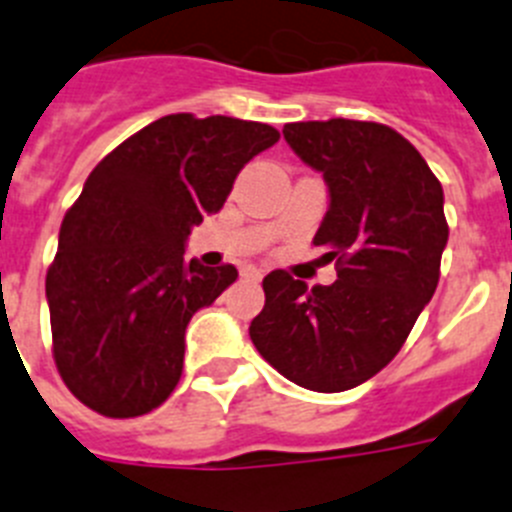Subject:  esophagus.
Here are the masks:
<instances>
[{"label": "esophagus", "mask_w": 512, "mask_h": 512, "mask_svg": "<svg viewBox=\"0 0 512 512\" xmlns=\"http://www.w3.org/2000/svg\"><path fill=\"white\" fill-rule=\"evenodd\" d=\"M241 277H243V279H251V282H259V279L264 277V271H261L259 266L246 264V266H241Z\"/></svg>", "instance_id": "obj_1"}]
</instances>
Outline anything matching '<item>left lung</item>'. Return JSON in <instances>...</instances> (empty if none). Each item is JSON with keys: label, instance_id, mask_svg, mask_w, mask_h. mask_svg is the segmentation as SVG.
<instances>
[{"label": "left lung", "instance_id": "obj_1", "mask_svg": "<svg viewBox=\"0 0 512 512\" xmlns=\"http://www.w3.org/2000/svg\"><path fill=\"white\" fill-rule=\"evenodd\" d=\"M282 133L328 182L312 243L336 261L338 279L307 287L271 271L248 333L289 382L351 390L395 359L436 292L449 241L443 189L413 143L382 122L333 117L289 122Z\"/></svg>", "mask_w": 512, "mask_h": 512}]
</instances>
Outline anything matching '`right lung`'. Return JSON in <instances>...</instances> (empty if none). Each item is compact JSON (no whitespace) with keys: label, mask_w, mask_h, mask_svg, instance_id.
Listing matches in <instances>:
<instances>
[{"label":"right lung","mask_w":512,"mask_h":512,"mask_svg":"<svg viewBox=\"0 0 512 512\" xmlns=\"http://www.w3.org/2000/svg\"><path fill=\"white\" fill-rule=\"evenodd\" d=\"M277 140L264 122L179 112L94 166L45 274L53 361L94 413L138 418L174 392L189 320L238 277L233 264L184 261V241Z\"/></svg>","instance_id":"add662e5"}]
</instances>
